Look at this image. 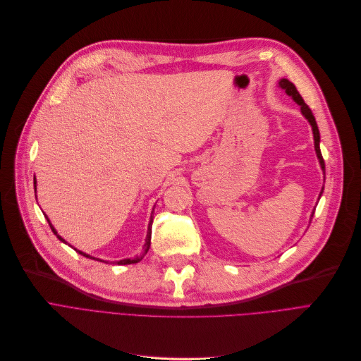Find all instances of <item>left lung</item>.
Segmentation results:
<instances>
[{
    "label": "left lung",
    "mask_w": 361,
    "mask_h": 361,
    "mask_svg": "<svg viewBox=\"0 0 361 361\" xmlns=\"http://www.w3.org/2000/svg\"><path fill=\"white\" fill-rule=\"evenodd\" d=\"M279 87H281V90H282V91H285L289 97H293V99H294V101L297 102V104L301 107V113H302V116L308 120V123L312 125L313 136H314V149H316V154H317V159H319L320 167H322L323 173H324V160H323V157H322V152H320V133H319V128H317L316 118H314V116H313L312 110L308 109V106H307L305 102H304L302 97L300 95V92L297 91L295 85H294L293 82H289L288 79H281V80H279ZM322 192H323V190H322ZM322 192H320V197H322ZM312 217H313V214H312Z\"/></svg>",
    "instance_id": "8db88e82"
}]
</instances>
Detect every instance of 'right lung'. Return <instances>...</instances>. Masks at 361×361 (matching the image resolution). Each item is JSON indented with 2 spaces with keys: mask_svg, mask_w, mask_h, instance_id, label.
<instances>
[{
  "mask_svg": "<svg viewBox=\"0 0 361 361\" xmlns=\"http://www.w3.org/2000/svg\"><path fill=\"white\" fill-rule=\"evenodd\" d=\"M33 185H35V190H37V180H33ZM45 219H47V221H48V225H49V228H51V231L54 232V235L60 239L61 243H64V244H67L64 239L57 233V231L54 229V226L51 225V221H49V219L45 216ZM151 225H152V216H151V220H149V225H148V233H147V239H145V244H144V247H142V251H141V254L140 255H136V257H133V259H125V260H120V262H104V260H99V259H95V257H92V255H90V254H85V252H82V251H79V250H76L75 248V251L76 252H79L80 255H83V257H87V259H92V260H97V262H102V263H116V264H133V263H138V262H141L142 259H144V255L148 252V250H149V245H151Z\"/></svg>",
  "mask_w": 361,
  "mask_h": 361,
  "instance_id": "1",
  "label": "right lung"
}]
</instances>
